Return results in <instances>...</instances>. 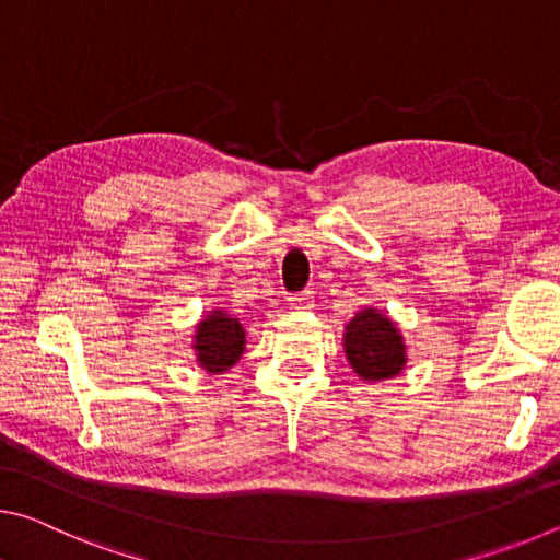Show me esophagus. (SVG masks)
Masks as SVG:
<instances>
[{"label": "esophagus", "instance_id": "1", "mask_svg": "<svg viewBox=\"0 0 560 560\" xmlns=\"http://www.w3.org/2000/svg\"><path fill=\"white\" fill-rule=\"evenodd\" d=\"M289 303L296 308H311L314 306V296H311V291H301V293H291Z\"/></svg>", "mask_w": 560, "mask_h": 560}]
</instances>
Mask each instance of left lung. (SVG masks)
Here are the masks:
<instances>
[{"label": "left lung", "instance_id": "obj_1", "mask_svg": "<svg viewBox=\"0 0 560 560\" xmlns=\"http://www.w3.org/2000/svg\"><path fill=\"white\" fill-rule=\"evenodd\" d=\"M346 355L363 381L395 377L405 365V343L395 324L381 311L365 308L346 326Z\"/></svg>", "mask_w": 560, "mask_h": 560}]
</instances>
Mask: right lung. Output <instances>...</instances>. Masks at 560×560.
<instances>
[{
	"mask_svg": "<svg viewBox=\"0 0 560 560\" xmlns=\"http://www.w3.org/2000/svg\"><path fill=\"white\" fill-rule=\"evenodd\" d=\"M244 328L236 318L226 316L224 311H212L200 320L195 334L197 360L207 373H224L244 353Z\"/></svg>",
	"mask_w": 560,
	"mask_h": 560,
	"instance_id": "obj_1",
	"label": "right lung"
}]
</instances>
